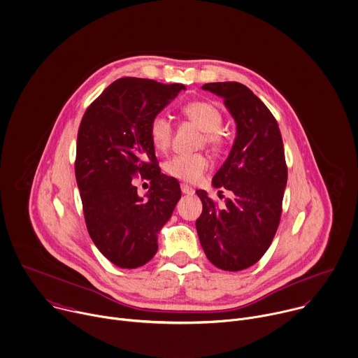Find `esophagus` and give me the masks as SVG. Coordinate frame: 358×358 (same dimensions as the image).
<instances>
[{
    "label": "esophagus",
    "mask_w": 358,
    "mask_h": 358,
    "mask_svg": "<svg viewBox=\"0 0 358 358\" xmlns=\"http://www.w3.org/2000/svg\"><path fill=\"white\" fill-rule=\"evenodd\" d=\"M180 189H182V193H183V194H187V196H193V194H194V189H193L192 186H189V185L182 183V185H180Z\"/></svg>",
    "instance_id": "1"
}]
</instances>
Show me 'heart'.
I'll return each instance as SVG.
<instances>
[{
    "label": "heart",
    "instance_id": "1",
    "mask_svg": "<svg viewBox=\"0 0 358 358\" xmlns=\"http://www.w3.org/2000/svg\"><path fill=\"white\" fill-rule=\"evenodd\" d=\"M183 115L197 124L203 131V141L211 147H220L222 144V136L220 133V127L222 124L221 112L211 103L196 101L183 106ZM150 138L155 150L165 151L172 138V123L169 117L164 113L155 115L148 127ZM210 161L201 152L194 154H178L169 158L165 162V171L183 182H197L203 173L208 169Z\"/></svg>",
    "mask_w": 358,
    "mask_h": 358
}]
</instances>
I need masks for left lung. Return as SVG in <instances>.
I'll use <instances>...</instances> for the list:
<instances>
[{"instance_id": "1", "label": "left lung", "mask_w": 358, "mask_h": 358, "mask_svg": "<svg viewBox=\"0 0 358 358\" xmlns=\"http://www.w3.org/2000/svg\"><path fill=\"white\" fill-rule=\"evenodd\" d=\"M224 99L236 123L228 158L213 178L215 189L232 199L215 207L207 192L196 221L207 259L221 270L239 271L253 266L268 249L281 215L287 165L278 124L266 105L239 83H211L201 87Z\"/></svg>"}]
</instances>
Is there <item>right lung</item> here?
<instances>
[{
  "instance_id": "1",
  "label": "right lung",
  "mask_w": 358,
  "mask_h": 358,
  "mask_svg": "<svg viewBox=\"0 0 358 358\" xmlns=\"http://www.w3.org/2000/svg\"><path fill=\"white\" fill-rule=\"evenodd\" d=\"M183 90L182 84L120 78L81 120L76 178L87 228L99 252L122 268L154 257L158 234L180 199L178 180L161 173L148 127ZM136 174L152 180L144 198L132 185Z\"/></svg>"
}]
</instances>
